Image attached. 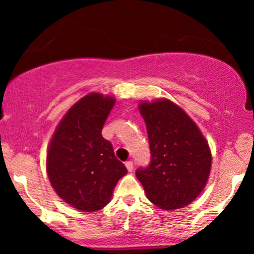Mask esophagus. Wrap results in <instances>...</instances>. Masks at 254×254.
Instances as JSON below:
<instances>
[{
	"mask_svg": "<svg viewBox=\"0 0 254 254\" xmlns=\"http://www.w3.org/2000/svg\"><path fill=\"white\" fill-rule=\"evenodd\" d=\"M125 166H127V171H129V172L133 171V162L132 161H127V162H125Z\"/></svg>",
	"mask_w": 254,
	"mask_h": 254,
	"instance_id": "esophagus-1",
	"label": "esophagus"
}]
</instances>
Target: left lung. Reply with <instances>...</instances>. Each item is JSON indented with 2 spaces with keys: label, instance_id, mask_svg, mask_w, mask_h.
<instances>
[{
  "label": "left lung",
  "instance_id": "obj_1",
  "mask_svg": "<svg viewBox=\"0 0 254 254\" xmlns=\"http://www.w3.org/2000/svg\"><path fill=\"white\" fill-rule=\"evenodd\" d=\"M147 125L150 164L136 171L151 203L174 210L199 196L208 182L211 153L208 142L183 109L168 99L139 104Z\"/></svg>",
  "mask_w": 254,
  "mask_h": 254
}]
</instances>
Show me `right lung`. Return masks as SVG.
<instances>
[{
  "instance_id": "obj_1",
  "label": "right lung",
  "mask_w": 254,
  "mask_h": 254,
  "mask_svg": "<svg viewBox=\"0 0 254 254\" xmlns=\"http://www.w3.org/2000/svg\"><path fill=\"white\" fill-rule=\"evenodd\" d=\"M115 103L113 97L87 94L65 113L49 144V180L58 196L77 210L106 206L116 184L127 173L101 135Z\"/></svg>"
}]
</instances>
